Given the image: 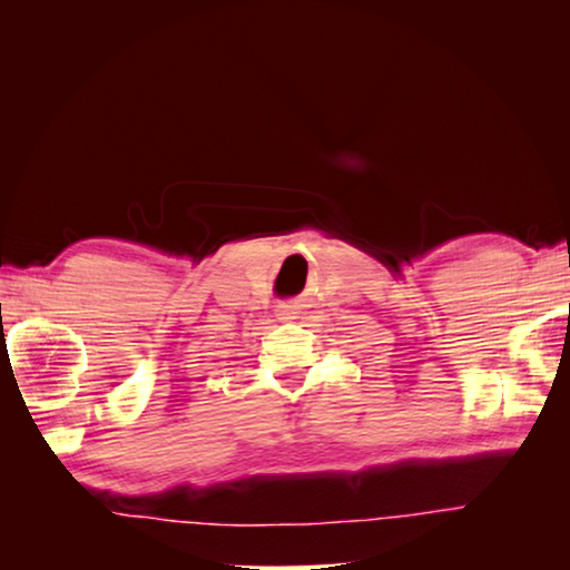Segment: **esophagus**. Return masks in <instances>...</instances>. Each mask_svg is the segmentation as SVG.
I'll return each mask as SVG.
<instances>
[{
    "instance_id": "34e87169",
    "label": "esophagus",
    "mask_w": 570,
    "mask_h": 570,
    "mask_svg": "<svg viewBox=\"0 0 570 570\" xmlns=\"http://www.w3.org/2000/svg\"><path fill=\"white\" fill-rule=\"evenodd\" d=\"M276 316L282 322H294V320H298V306L296 304H282L276 308Z\"/></svg>"
}]
</instances>
